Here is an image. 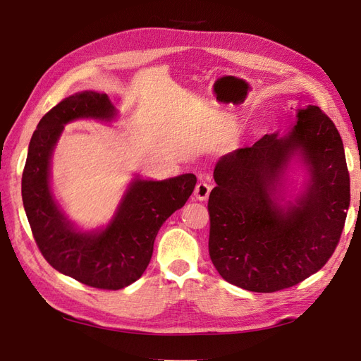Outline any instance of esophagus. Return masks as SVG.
<instances>
[{
	"label": "esophagus",
	"instance_id": "34e87169",
	"mask_svg": "<svg viewBox=\"0 0 361 361\" xmlns=\"http://www.w3.org/2000/svg\"><path fill=\"white\" fill-rule=\"evenodd\" d=\"M211 190H212V185H211L209 182H207V180H200V182L197 183V187H195V190H194L195 199L200 200V202L206 200L207 197H209Z\"/></svg>",
	"mask_w": 361,
	"mask_h": 361
}]
</instances>
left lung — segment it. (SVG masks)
<instances>
[{"mask_svg":"<svg viewBox=\"0 0 361 361\" xmlns=\"http://www.w3.org/2000/svg\"><path fill=\"white\" fill-rule=\"evenodd\" d=\"M285 137L267 134L216 162L209 256L220 276L251 292H277L318 272L341 239L349 173L341 134L319 106L297 113ZM298 154L311 179L295 204L276 197L282 171Z\"/></svg>","mask_w":361,"mask_h":361,"instance_id":"1","label":"left lung"}]
</instances>
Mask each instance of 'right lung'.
Wrapping results in <instances>:
<instances>
[{"mask_svg": "<svg viewBox=\"0 0 361 361\" xmlns=\"http://www.w3.org/2000/svg\"><path fill=\"white\" fill-rule=\"evenodd\" d=\"M114 116L105 93L87 90L63 99L39 122L23 173L24 209L43 257L61 274L106 290L123 289L143 276L161 226L187 203L197 182L192 173L166 180L135 178L110 224L96 232L76 231L51 191L52 152L66 123Z\"/></svg>", "mask_w": 361, "mask_h": 361, "instance_id": "obj_1", "label": "right lung"}]
</instances>
